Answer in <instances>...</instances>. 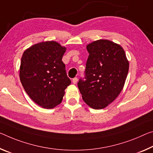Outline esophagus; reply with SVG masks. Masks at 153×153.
Wrapping results in <instances>:
<instances>
[{"mask_svg":"<svg viewBox=\"0 0 153 153\" xmlns=\"http://www.w3.org/2000/svg\"><path fill=\"white\" fill-rule=\"evenodd\" d=\"M72 82H73V83H74V84H76L77 82V77H74V78H73Z\"/></svg>","mask_w":153,"mask_h":153,"instance_id":"esophagus-1","label":"esophagus"}]
</instances>
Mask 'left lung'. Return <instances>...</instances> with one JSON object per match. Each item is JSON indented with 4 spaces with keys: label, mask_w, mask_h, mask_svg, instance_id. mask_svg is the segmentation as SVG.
I'll return each mask as SVG.
<instances>
[{
    "label": "left lung",
    "mask_w": 153,
    "mask_h": 153,
    "mask_svg": "<svg viewBox=\"0 0 153 153\" xmlns=\"http://www.w3.org/2000/svg\"><path fill=\"white\" fill-rule=\"evenodd\" d=\"M89 53L84 79L77 86L84 102L100 110L113 102L122 91L129 71L123 48L111 41L100 39L86 46Z\"/></svg>",
    "instance_id": "8db88e82"
}]
</instances>
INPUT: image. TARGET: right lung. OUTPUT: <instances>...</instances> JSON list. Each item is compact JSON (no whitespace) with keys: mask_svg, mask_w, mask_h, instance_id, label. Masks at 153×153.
I'll return each instance as SVG.
<instances>
[{"mask_svg":"<svg viewBox=\"0 0 153 153\" xmlns=\"http://www.w3.org/2000/svg\"><path fill=\"white\" fill-rule=\"evenodd\" d=\"M66 48L49 41L33 45L21 59L20 78L26 93L42 108L52 109L62 100L71 84L62 61Z\"/></svg>","mask_w":153,"mask_h":153,"instance_id":"1","label":"right lung"}]
</instances>
